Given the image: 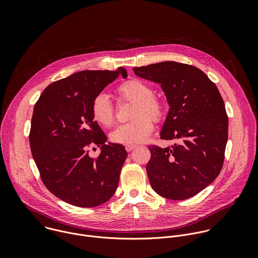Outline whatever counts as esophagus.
Listing matches in <instances>:
<instances>
[{"label": "esophagus", "instance_id": "obj_1", "mask_svg": "<svg viewBox=\"0 0 258 258\" xmlns=\"http://www.w3.org/2000/svg\"><path fill=\"white\" fill-rule=\"evenodd\" d=\"M137 145H125V150L127 152H132L133 150H135L137 148Z\"/></svg>", "mask_w": 258, "mask_h": 258}]
</instances>
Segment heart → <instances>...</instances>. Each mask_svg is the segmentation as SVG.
I'll list each match as a JSON object with an SVG mask.
<instances>
[{
    "label": "heart",
    "instance_id": "1",
    "mask_svg": "<svg viewBox=\"0 0 258 258\" xmlns=\"http://www.w3.org/2000/svg\"><path fill=\"white\" fill-rule=\"evenodd\" d=\"M119 102H134L131 118L134 120L116 126L110 134V140L116 144L134 145L148 138L154 130V121H160L164 116V105L162 101L154 96V90L144 81L132 79L117 88ZM94 120L104 127L114 123V106L104 93L98 94L91 107Z\"/></svg>",
    "mask_w": 258,
    "mask_h": 258
}]
</instances>
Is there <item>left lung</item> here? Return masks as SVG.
<instances>
[{"label":"left lung","instance_id":"1","mask_svg":"<svg viewBox=\"0 0 258 258\" xmlns=\"http://www.w3.org/2000/svg\"><path fill=\"white\" fill-rule=\"evenodd\" d=\"M133 70L161 85L170 108L160 138L177 141L167 148L148 147L151 187L170 200L191 198L222 170L229 128L224 100L215 84L192 65L165 61Z\"/></svg>","mask_w":258,"mask_h":258}]
</instances>
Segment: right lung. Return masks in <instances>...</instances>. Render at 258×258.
<instances>
[{
    "label": "right lung",
    "mask_w": 258,
    "mask_h": 258,
    "mask_svg": "<svg viewBox=\"0 0 258 258\" xmlns=\"http://www.w3.org/2000/svg\"><path fill=\"white\" fill-rule=\"evenodd\" d=\"M126 70H85L49 85L36 101L29 132L30 150L46 188L79 207H96L115 193L127 156L120 144L108 143L94 120V98ZM101 147L93 159L89 148Z\"/></svg>",
    "instance_id": "add662e5"
}]
</instances>
